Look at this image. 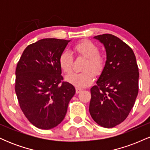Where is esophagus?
<instances>
[{
    "instance_id": "esophagus-1",
    "label": "esophagus",
    "mask_w": 150,
    "mask_h": 150,
    "mask_svg": "<svg viewBox=\"0 0 150 150\" xmlns=\"http://www.w3.org/2000/svg\"><path fill=\"white\" fill-rule=\"evenodd\" d=\"M82 89H80V88H77V87L76 89H75V91H76V93H77V94H78V93H80V92H82Z\"/></svg>"
}]
</instances>
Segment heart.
I'll list each match as a JSON object with an SVG mask.
<instances>
[{
	"instance_id": "heart-1",
	"label": "heart",
	"mask_w": 150,
	"mask_h": 150,
	"mask_svg": "<svg viewBox=\"0 0 150 150\" xmlns=\"http://www.w3.org/2000/svg\"><path fill=\"white\" fill-rule=\"evenodd\" d=\"M73 50L79 56L87 58L85 65L86 71L82 73H73L65 77V80L77 88H85L94 82L95 74L99 75L104 70L106 60L104 56L99 53V47L89 40H82L75 44ZM58 63L61 70L69 73L73 69V56L68 51H64L60 55ZM92 69L94 71L89 70ZM88 70L87 71L86 70Z\"/></svg>"
}]
</instances>
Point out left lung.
I'll return each mask as SVG.
<instances>
[{
    "label": "left lung",
    "instance_id": "8db88e82",
    "mask_svg": "<svg viewBox=\"0 0 150 150\" xmlns=\"http://www.w3.org/2000/svg\"><path fill=\"white\" fill-rule=\"evenodd\" d=\"M104 44L106 61L97 85L91 88L89 113L104 128L124 121L138 94L139 72L133 51L119 38L110 34L95 36Z\"/></svg>",
    "mask_w": 150,
    "mask_h": 150
}]
</instances>
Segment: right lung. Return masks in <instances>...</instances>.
<instances>
[{
	"label": "right lung",
	"instance_id": "right-lung-1",
	"mask_svg": "<svg viewBox=\"0 0 150 150\" xmlns=\"http://www.w3.org/2000/svg\"><path fill=\"white\" fill-rule=\"evenodd\" d=\"M70 40L43 39L25 49L15 71V93L22 112L38 128L49 130L64 119L75 89L63 82L58 58Z\"/></svg>",
	"mask_w": 150,
	"mask_h": 150
}]
</instances>
